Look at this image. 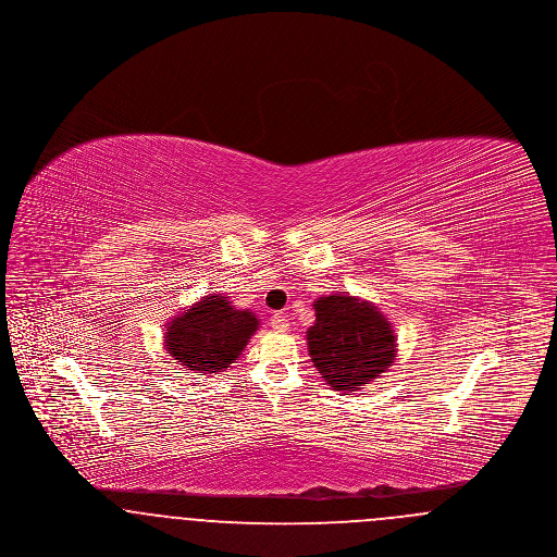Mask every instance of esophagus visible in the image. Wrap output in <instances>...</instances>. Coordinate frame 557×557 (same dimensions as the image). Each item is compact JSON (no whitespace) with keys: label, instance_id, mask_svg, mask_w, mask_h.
<instances>
[{"label":"esophagus","instance_id":"1","mask_svg":"<svg viewBox=\"0 0 557 557\" xmlns=\"http://www.w3.org/2000/svg\"><path fill=\"white\" fill-rule=\"evenodd\" d=\"M288 319L286 315H282V313H275L273 318H271V327L275 330V332H288Z\"/></svg>","mask_w":557,"mask_h":557}]
</instances>
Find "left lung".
Here are the masks:
<instances>
[{
    "label": "left lung",
    "instance_id": "obj_1",
    "mask_svg": "<svg viewBox=\"0 0 557 557\" xmlns=\"http://www.w3.org/2000/svg\"><path fill=\"white\" fill-rule=\"evenodd\" d=\"M307 345L321 377L338 393H355L388 370L397 357L391 321L370 300L330 294L313 302Z\"/></svg>",
    "mask_w": 557,
    "mask_h": 557
}]
</instances>
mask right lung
I'll list each match as a JSON object with an SVG mask.
<instances>
[{"label":"right lung","mask_w":557,"mask_h":557,"mask_svg":"<svg viewBox=\"0 0 557 557\" xmlns=\"http://www.w3.org/2000/svg\"><path fill=\"white\" fill-rule=\"evenodd\" d=\"M257 330L252 311L236 309L223 294H209L166 323L164 350L198 375L216 373L236 363Z\"/></svg>","instance_id":"add662e5"}]
</instances>
